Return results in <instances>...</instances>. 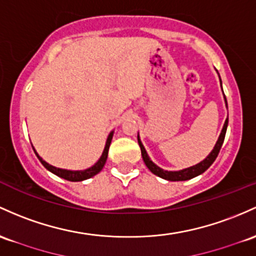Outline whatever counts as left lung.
Instances as JSON below:
<instances>
[{"mask_svg": "<svg viewBox=\"0 0 256 256\" xmlns=\"http://www.w3.org/2000/svg\"><path fill=\"white\" fill-rule=\"evenodd\" d=\"M220 82H221V78H220ZM221 87H222V85H221ZM224 103H226V106H227L226 97H224ZM227 125H228V116H227V119L224 120V128H222V130H221V134H220V136H218V141H216V143H215L214 150L210 152L209 156H208L206 159L202 160V162H198V164L193 165V166L186 168V169H182V170H178V171H168V170L162 169V168H159L158 165L154 164V162L150 160V156L147 154V150H146V148L143 147L141 138H140V134H137V140H138L140 148H141L143 162H144L146 166H147L148 169H150L152 172L154 174V175L159 176V178H162L164 180H168V181H186V180H190V178H196V176L200 175V174H203L204 171L209 169L210 165H212V162H215V159H216V156H218V152H220L221 147H222L224 134H226V130H227Z\"/></svg>", "mask_w": 256, "mask_h": 256, "instance_id": "8db88e82", "label": "left lung"}]
</instances>
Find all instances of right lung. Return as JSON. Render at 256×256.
<instances>
[{
  "instance_id": "add662e5",
  "label": "right lung",
  "mask_w": 256,
  "mask_h": 256,
  "mask_svg": "<svg viewBox=\"0 0 256 256\" xmlns=\"http://www.w3.org/2000/svg\"><path fill=\"white\" fill-rule=\"evenodd\" d=\"M113 134H114V131H112V132L108 134V138H106V141L104 150H103L102 156H100V158L97 160L96 164L92 165L91 168H87V169H85V170H66V169H60V168L53 166V165H50L47 162H44V160L42 159L40 156H38V152L35 150V148L34 147L32 148H34V152H35L36 156H38V160L41 162V164L44 165L47 170L50 171L52 174H54V175L60 176V178H64V180H68V181H72V182L84 181V180L94 178V175H97V174L103 169V166H104V164L106 162V158H108L109 146H110V143H112Z\"/></svg>"
}]
</instances>
